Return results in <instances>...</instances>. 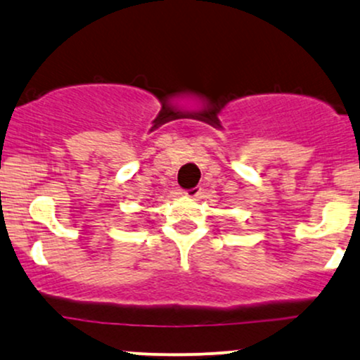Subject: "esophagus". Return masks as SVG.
Wrapping results in <instances>:
<instances>
[{
    "label": "esophagus",
    "mask_w": 360,
    "mask_h": 360,
    "mask_svg": "<svg viewBox=\"0 0 360 360\" xmlns=\"http://www.w3.org/2000/svg\"><path fill=\"white\" fill-rule=\"evenodd\" d=\"M185 195L190 197V198H200L202 197V188L200 187H193L190 190H185Z\"/></svg>",
    "instance_id": "obj_1"
}]
</instances>
